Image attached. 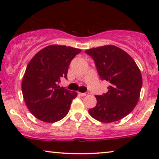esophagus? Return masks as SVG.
<instances>
[{
	"instance_id": "34e87169",
	"label": "esophagus",
	"mask_w": 159,
	"mask_h": 159,
	"mask_svg": "<svg viewBox=\"0 0 159 159\" xmlns=\"http://www.w3.org/2000/svg\"><path fill=\"white\" fill-rule=\"evenodd\" d=\"M89 94V93L86 92V93H79V95H81V96H86Z\"/></svg>"
}]
</instances>
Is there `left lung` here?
<instances>
[{
  "mask_svg": "<svg viewBox=\"0 0 159 159\" xmlns=\"http://www.w3.org/2000/svg\"><path fill=\"white\" fill-rule=\"evenodd\" d=\"M94 60L102 80L109 82L108 92L95 95L97 104L89 114L104 123L116 121L132 111L138 103L142 75L131 56L122 49L108 45L84 51Z\"/></svg>",
  "mask_w": 159,
  "mask_h": 159,
  "instance_id": "1",
  "label": "left lung"
}]
</instances>
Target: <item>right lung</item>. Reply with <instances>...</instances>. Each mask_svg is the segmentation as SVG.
<instances>
[{
  "label": "right lung",
  "instance_id": "right-lung-1",
  "mask_svg": "<svg viewBox=\"0 0 159 159\" xmlns=\"http://www.w3.org/2000/svg\"><path fill=\"white\" fill-rule=\"evenodd\" d=\"M81 51L66 45H48L29 62L21 82V90L28 109L37 119L53 123L68 114L77 93L58 84L61 77L66 79L71 60Z\"/></svg>",
  "mask_w": 159,
  "mask_h": 159
}]
</instances>
